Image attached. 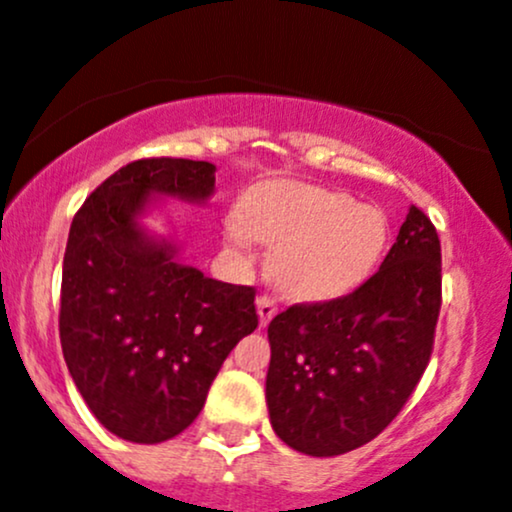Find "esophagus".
<instances>
[{
	"instance_id": "1",
	"label": "esophagus",
	"mask_w": 512,
	"mask_h": 512,
	"mask_svg": "<svg viewBox=\"0 0 512 512\" xmlns=\"http://www.w3.org/2000/svg\"><path fill=\"white\" fill-rule=\"evenodd\" d=\"M257 315H260V325L267 327L269 320L276 315V303L274 298L269 296H260L257 298Z\"/></svg>"
}]
</instances>
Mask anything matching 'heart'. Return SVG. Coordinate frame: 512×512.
I'll use <instances>...</instances> for the list:
<instances>
[{
  "label": "heart",
  "instance_id": "obj_1",
  "mask_svg": "<svg viewBox=\"0 0 512 512\" xmlns=\"http://www.w3.org/2000/svg\"><path fill=\"white\" fill-rule=\"evenodd\" d=\"M233 245H276L274 272L281 289L301 301H332L356 291L387 248V216L344 192L303 182L255 187L231 211Z\"/></svg>",
  "mask_w": 512,
  "mask_h": 512
}]
</instances>
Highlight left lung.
<instances>
[{"mask_svg": "<svg viewBox=\"0 0 512 512\" xmlns=\"http://www.w3.org/2000/svg\"><path fill=\"white\" fill-rule=\"evenodd\" d=\"M440 313V240L411 204L366 284L327 303L291 305L269 322L267 407L293 450L334 457L385 431L419 385Z\"/></svg>", "mask_w": 512, "mask_h": 512, "instance_id": "obj_1", "label": "left lung"}]
</instances>
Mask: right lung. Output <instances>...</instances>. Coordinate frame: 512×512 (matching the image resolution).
<instances>
[{
  "mask_svg": "<svg viewBox=\"0 0 512 512\" xmlns=\"http://www.w3.org/2000/svg\"><path fill=\"white\" fill-rule=\"evenodd\" d=\"M216 166L190 158L127 163L88 195L62 264L60 342L76 390L129 443L185 431L216 373L255 332V289L209 279L178 260V240L142 219L158 197L204 204Z\"/></svg>",
  "mask_w": 512,
  "mask_h": 512,
  "instance_id": "1",
  "label": "right lung"
}]
</instances>
